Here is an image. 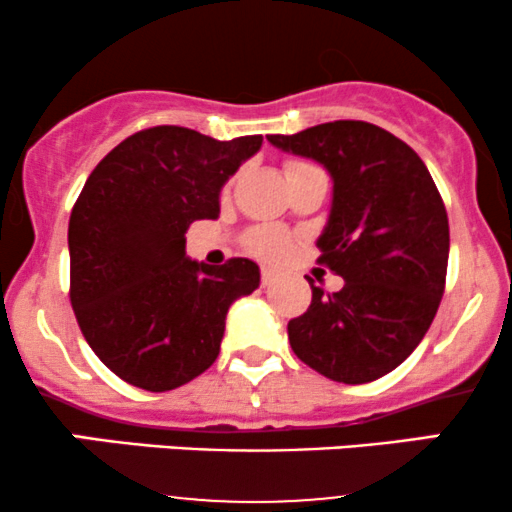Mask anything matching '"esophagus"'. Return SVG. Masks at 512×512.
Returning a JSON list of instances; mask_svg holds the SVG:
<instances>
[{
	"instance_id": "1",
	"label": "esophagus",
	"mask_w": 512,
	"mask_h": 512,
	"mask_svg": "<svg viewBox=\"0 0 512 512\" xmlns=\"http://www.w3.org/2000/svg\"><path fill=\"white\" fill-rule=\"evenodd\" d=\"M274 279H276V272H274V269L264 267V269H262V284H264V286H269V284H272Z\"/></svg>"
}]
</instances>
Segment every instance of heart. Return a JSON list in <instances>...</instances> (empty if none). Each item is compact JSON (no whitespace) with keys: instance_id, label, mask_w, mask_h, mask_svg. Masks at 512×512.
I'll use <instances>...</instances> for the list:
<instances>
[{"instance_id":"heart-1","label":"heart","mask_w":512,"mask_h":512,"mask_svg":"<svg viewBox=\"0 0 512 512\" xmlns=\"http://www.w3.org/2000/svg\"><path fill=\"white\" fill-rule=\"evenodd\" d=\"M291 166H301V161H293L286 168ZM289 243V233L276 226H260L248 236V250L262 260H281L289 252Z\"/></svg>"}]
</instances>
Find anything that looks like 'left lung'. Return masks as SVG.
Listing matches in <instances>:
<instances>
[{
	"instance_id": "1",
	"label": "left lung",
	"mask_w": 512,
	"mask_h": 512,
	"mask_svg": "<svg viewBox=\"0 0 512 512\" xmlns=\"http://www.w3.org/2000/svg\"><path fill=\"white\" fill-rule=\"evenodd\" d=\"M267 139L332 178L317 248L344 286L325 293L308 279L310 308L289 322L293 354L337 383L383 378L424 339L445 289L450 228L436 182L411 146L370 122Z\"/></svg>"
}]
</instances>
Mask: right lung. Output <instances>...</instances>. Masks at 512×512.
<instances>
[{
    "mask_svg": "<svg viewBox=\"0 0 512 512\" xmlns=\"http://www.w3.org/2000/svg\"><path fill=\"white\" fill-rule=\"evenodd\" d=\"M262 134L231 142L187 127H151L117 144L88 175L69 219L72 308L88 346L149 392L190 383L216 361L233 301L260 267L190 260L192 221L219 219L221 190Z\"/></svg>",
    "mask_w": 512,
    "mask_h": 512,
    "instance_id": "add662e5",
    "label": "right lung"
}]
</instances>
